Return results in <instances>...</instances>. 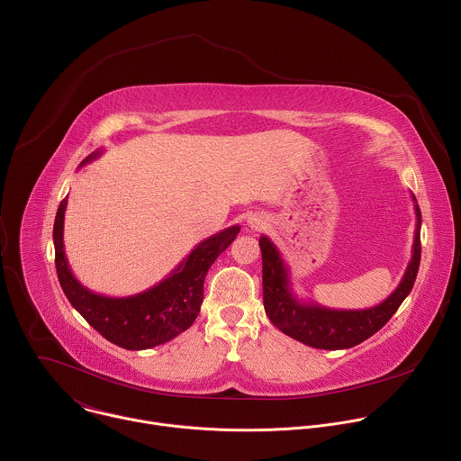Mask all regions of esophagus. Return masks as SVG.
<instances>
[{
  "label": "esophagus",
  "instance_id": "34e87169",
  "mask_svg": "<svg viewBox=\"0 0 461 461\" xmlns=\"http://www.w3.org/2000/svg\"><path fill=\"white\" fill-rule=\"evenodd\" d=\"M248 226H249L251 230H255V231H258V230H265V228L268 226V217L255 213V215H251V217L248 219Z\"/></svg>",
  "mask_w": 461,
  "mask_h": 461
}]
</instances>
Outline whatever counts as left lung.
<instances>
[{
  "mask_svg": "<svg viewBox=\"0 0 461 461\" xmlns=\"http://www.w3.org/2000/svg\"><path fill=\"white\" fill-rule=\"evenodd\" d=\"M412 201L418 222L414 231L412 257L405 276L398 288L383 303L366 310H334L312 301L308 303L297 299L292 290L288 267L285 265L277 246L267 235H262L258 239L262 253V303H265L270 321L292 339L322 350L352 348L381 330L411 294L420 270L421 212L414 194Z\"/></svg>",
  "mask_w": 461,
  "mask_h": 461,
  "instance_id": "1",
  "label": "left lung"
}]
</instances>
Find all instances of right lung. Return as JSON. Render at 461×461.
Segmentation results:
<instances>
[{
  "mask_svg": "<svg viewBox=\"0 0 461 461\" xmlns=\"http://www.w3.org/2000/svg\"><path fill=\"white\" fill-rule=\"evenodd\" d=\"M100 155L102 149H96L80 166ZM65 208L68 199L59 203L52 230L56 274L61 290L95 330L125 350H148L187 330L201 312L208 270L240 231V226H231L204 239L158 285L135 295L109 297L86 288L69 268L63 248Z\"/></svg>",
  "mask_w": 461,
  "mask_h": 461,
  "instance_id": "right-lung-1",
  "label": "right lung"
}]
</instances>
